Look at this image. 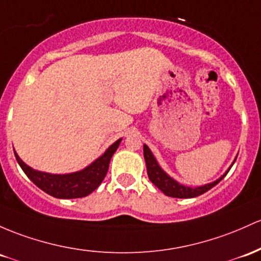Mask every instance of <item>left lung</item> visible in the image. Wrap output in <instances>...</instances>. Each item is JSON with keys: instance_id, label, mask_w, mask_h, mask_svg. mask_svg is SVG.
Returning <instances> with one entry per match:
<instances>
[{"instance_id": "obj_1", "label": "left lung", "mask_w": 261, "mask_h": 261, "mask_svg": "<svg viewBox=\"0 0 261 261\" xmlns=\"http://www.w3.org/2000/svg\"><path fill=\"white\" fill-rule=\"evenodd\" d=\"M144 157L150 181L152 182L159 190H161L166 196L173 197V198H193V197H198L200 194L210 191L211 188H213L216 185H218V183L222 181L223 177H224L225 174L229 172V170H230V168H229L227 172H225V174H223V176L220 177L219 179H217V181L208 183V185L202 186V187L191 188L186 187V186L183 185H179L178 182H176L174 179L171 178V177L160 167L156 159L153 157L152 152H151V150L146 145H144Z\"/></svg>"}]
</instances>
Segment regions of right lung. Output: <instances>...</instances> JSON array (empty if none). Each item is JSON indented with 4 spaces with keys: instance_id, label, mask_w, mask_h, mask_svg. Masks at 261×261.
<instances>
[{
    "instance_id": "1",
    "label": "right lung",
    "mask_w": 261,
    "mask_h": 261,
    "mask_svg": "<svg viewBox=\"0 0 261 261\" xmlns=\"http://www.w3.org/2000/svg\"><path fill=\"white\" fill-rule=\"evenodd\" d=\"M120 141H121V139L114 142L102 156H100L87 168L79 171V172L69 174H50L39 172V171L33 170L32 167L25 165L16 152H14V156H16L17 162L19 163L28 178L37 187L44 191L45 193L56 197V198L63 199L82 198V197L88 196L91 192L95 191L100 186V183L102 182L104 177L107 176L111 157L119 147Z\"/></svg>"
}]
</instances>
